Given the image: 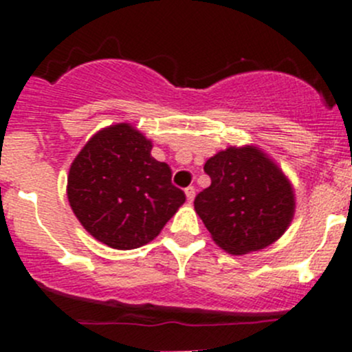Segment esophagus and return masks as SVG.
I'll return each mask as SVG.
<instances>
[{
  "label": "esophagus",
  "mask_w": 352,
  "mask_h": 352,
  "mask_svg": "<svg viewBox=\"0 0 352 352\" xmlns=\"http://www.w3.org/2000/svg\"><path fill=\"white\" fill-rule=\"evenodd\" d=\"M186 196H187V201L189 202H192L194 201V196H196V189H194L192 186H189L186 189Z\"/></svg>",
  "instance_id": "esophagus-1"
}]
</instances>
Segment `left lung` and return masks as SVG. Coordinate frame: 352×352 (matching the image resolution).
<instances>
[{
  "label": "left lung",
  "mask_w": 352,
  "mask_h": 352,
  "mask_svg": "<svg viewBox=\"0 0 352 352\" xmlns=\"http://www.w3.org/2000/svg\"><path fill=\"white\" fill-rule=\"evenodd\" d=\"M204 172L211 186L197 194L194 208L223 250H261L286 232L294 212L293 187L261 150L219 151L206 162Z\"/></svg>",
  "instance_id": "8db88e82"
}]
</instances>
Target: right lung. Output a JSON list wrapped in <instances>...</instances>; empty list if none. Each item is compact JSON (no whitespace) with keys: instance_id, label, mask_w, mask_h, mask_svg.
I'll use <instances>...</instances> for the list:
<instances>
[{"instance_id":"1","label":"right lung","mask_w":352,"mask_h":352,"mask_svg":"<svg viewBox=\"0 0 352 352\" xmlns=\"http://www.w3.org/2000/svg\"><path fill=\"white\" fill-rule=\"evenodd\" d=\"M151 141L129 124L98 131L71 163L67 199L98 242L131 250L151 242L186 201Z\"/></svg>"}]
</instances>
